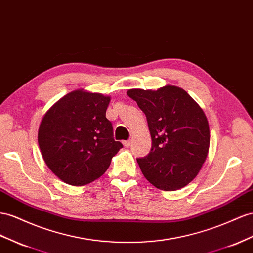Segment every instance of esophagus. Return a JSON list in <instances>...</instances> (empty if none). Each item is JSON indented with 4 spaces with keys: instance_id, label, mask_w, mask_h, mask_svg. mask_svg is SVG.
Listing matches in <instances>:
<instances>
[{
    "instance_id": "obj_1",
    "label": "esophagus",
    "mask_w": 253,
    "mask_h": 253,
    "mask_svg": "<svg viewBox=\"0 0 253 253\" xmlns=\"http://www.w3.org/2000/svg\"><path fill=\"white\" fill-rule=\"evenodd\" d=\"M122 143H124V146L126 148H127V147H129V145H131V140H125Z\"/></svg>"
}]
</instances>
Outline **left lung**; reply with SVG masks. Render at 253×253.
Instances as JSON below:
<instances>
[{
    "label": "left lung",
    "mask_w": 253,
    "mask_h": 253,
    "mask_svg": "<svg viewBox=\"0 0 253 253\" xmlns=\"http://www.w3.org/2000/svg\"><path fill=\"white\" fill-rule=\"evenodd\" d=\"M126 93L145 113L152 139L150 153L137 159L142 174L166 192L186 186L209 153L210 127L202 108L185 90L171 85Z\"/></svg>",
    "instance_id": "left-lung-1"
}]
</instances>
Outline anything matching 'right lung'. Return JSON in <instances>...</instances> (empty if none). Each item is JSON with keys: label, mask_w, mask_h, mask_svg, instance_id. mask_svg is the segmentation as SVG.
I'll return each mask as SVG.
<instances>
[{"label": "right lung", "mask_w": 253, "mask_h": 253, "mask_svg": "<svg viewBox=\"0 0 253 253\" xmlns=\"http://www.w3.org/2000/svg\"><path fill=\"white\" fill-rule=\"evenodd\" d=\"M111 98L83 89L64 95L47 111L38 131L42 158L52 172L73 186L103 174L124 147L106 118Z\"/></svg>", "instance_id": "1"}]
</instances>
